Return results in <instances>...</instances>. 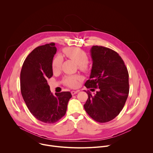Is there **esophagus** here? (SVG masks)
Masks as SVG:
<instances>
[{"label":"esophagus","mask_w":153,"mask_h":153,"mask_svg":"<svg viewBox=\"0 0 153 153\" xmlns=\"http://www.w3.org/2000/svg\"><path fill=\"white\" fill-rule=\"evenodd\" d=\"M78 92H79V90H77V91H71V93L72 95H74V94H77Z\"/></svg>","instance_id":"34e87169"}]
</instances>
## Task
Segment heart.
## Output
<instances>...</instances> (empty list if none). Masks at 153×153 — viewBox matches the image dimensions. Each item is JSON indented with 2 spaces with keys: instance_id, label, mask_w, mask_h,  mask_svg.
Returning <instances> with one entry per match:
<instances>
[{
  "instance_id": "heart-1",
  "label": "heart",
  "mask_w": 153,
  "mask_h": 153,
  "mask_svg": "<svg viewBox=\"0 0 153 153\" xmlns=\"http://www.w3.org/2000/svg\"><path fill=\"white\" fill-rule=\"evenodd\" d=\"M63 52L68 58L77 63L78 68L80 70L84 72L88 70V57L85 51L76 48H68L65 49ZM63 58L60 55H57L53 59L51 63L53 72H56L60 70ZM81 79L82 77L79 74L70 75L65 76L63 79V82L65 85L71 88H75L78 85L79 81Z\"/></svg>"
}]
</instances>
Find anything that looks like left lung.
<instances>
[{
    "instance_id": "8db88e82",
    "label": "left lung",
    "mask_w": 153,
    "mask_h": 153,
    "mask_svg": "<svg viewBox=\"0 0 153 153\" xmlns=\"http://www.w3.org/2000/svg\"><path fill=\"white\" fill-rule=\"evenodd\" d=\"M93 66L85 86L88 98L83 106L95 121L105 123L114 119L123 109L129 94V75L125 63L114 50L102 46L91 49Z\"/></svg>"
}]
</instances>
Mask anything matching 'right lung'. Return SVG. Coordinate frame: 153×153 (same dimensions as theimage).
<instances>
[{"label": "right lung", "instance_id": "right-lung-1", "mask_svg": "<svg viewBox=\"0 0 153 153\" xmlns=\"http://www.w3.org/2000/svg\"><path fill=\"white\" fill-rule=\"evenodd\" d=\"M54 43L39 46L25 59L20 72L22 96L37 120L54 123L65 116L72 95L69 91L53 94L47 79L53 74L52 61L57 48Z\"/></svg>", "mask_w": 153, "mask_h": 153}]
</instances>
